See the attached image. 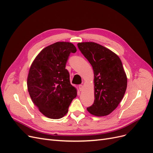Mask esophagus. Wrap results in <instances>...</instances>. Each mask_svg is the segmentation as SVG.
Returning a JSON list of instances; mask_svg holds the SVG:
<instances>
[{
    "label": "esophagus",
    "mask_w": 153,
    "mask_h": 153,
    "mask_svg": "<svg viewBox=\"0 0 153 153\" xmlns=\"http://www.w3.org/2000/svg\"><path fill=\"white\" fill-rule=\"evenodd\" d=\"M78 87H79V90L80 91H82L83 90H84V85H79Z\"/></svg>",
    "instance_id": "obj_1"
}]
</instances>
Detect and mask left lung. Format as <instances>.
Here are the masks:
<instances>
[{"label":"left lung","instance_id":"1","mask_svg":"<svg viewBox=\"0 0 153 153\" xmlns=\"http://www.w3.org/2000/svg\"><path fill=\"white\" fill-rule=\"evenodd\" d=\"M93 68L94 101L88 112L105 116L117 107L127 87V77L121 59L109 49L94 42L77 44Z\"/></svg>","mask_w":153,"mask_h":153}]
</instances>
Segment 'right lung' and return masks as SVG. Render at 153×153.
Here are the masks:
<instances>
[{"mask_svg":"<svg viewBox=\"0 0 153 153\" xmlns=\"http://www.w3.org/2000/svg\"><path fill=\"white\" fill-rule=\"evenodd\" d=\"M76 48L69 42H57L41 51L27 77V88L34 104L46 117L58 119L65 115L77 92L69 80L66 64Z\"/></svg>","mask_w":153,"mask_h":153,"instance_id":"add662e5","label":"right lung"}]
</instances>
